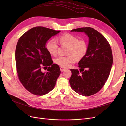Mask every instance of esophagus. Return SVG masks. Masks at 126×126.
Masks as SVG:
<instances>
[{"label":"esophagus","instance_id":"1","mask_svg":"<svg viewBox=\"0 0 126 126\" xmlns=\"http://www.w3.org/2000/svg\"><path fill=\"white\" fill-rule=\"evenodd\" d=\"M60 70L61 72H63V71L64 70H65V69H64V68H63V67H60Z\"/></svg>","mask_w":126,"mask_h":126}]
</instances>
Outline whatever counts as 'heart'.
Instances as JSON below:
<instances>
[{"mask_svg": "<svg viewBox=\"0 0 126 126\" xmlns=\"http://www.w3.org/2000/svg\"><path fill=\"white\" fill-rule=\"evenodd\" d=\"M61 45L68 46L66 56H59L55 60L58 65L63 68H68L76 62V58L80 60L86 55L88 51V44L83 39H78L75 35L70 33H64L58 38ZM46 48L52 55L58 54V44L54 39L49 40L46 44Z\"/></svg>", "mask_w": 126, "mask_h": 126, "instance_id": "b5f03b06", "label": "heart"}]
</instances>
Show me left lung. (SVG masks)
Listing matches in <instances>:
<instances>
[{
    "label": "left lung",
    "instance_id": "left-lung-1",
    "mask_svg": "<svg viewBox=\"0 0 126 126\" xmlns=\"http://www.w3.org/2000/svg\"><path fill=\"white\" fill-rule=\"evenodd\" d=\"M71 32H84L89 41L86 55L78 63V69H71V88L83 96L97 93L104 86L113 63L112 50L105 37L94 29L85 27Z\"/></svg>",
    "mask_w": 126,
    "mask_h": 126
}]
</instances>
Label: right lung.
Instances as JSON below:
<instances>
[{
	"label": "right lung",
	"instance_id": "obj_1",
	"mask_svg": "<svg viewBox=\"0 0 126 126\" xmlns=\"http://www.w3.org/2000/svg\"><path fill=\"white\" fill-rule=\"evenodd\" d=\"M60 30L42 26L29 29L19 39L15 51V60L20 82L29 92L42 96L52 90L60 74L59 66L52 64L46 43ZM48 67L47 73L42 69Z\"/></svg>",
	"mask_w": 126,
	"mask_h": 126
}]
</instances>
